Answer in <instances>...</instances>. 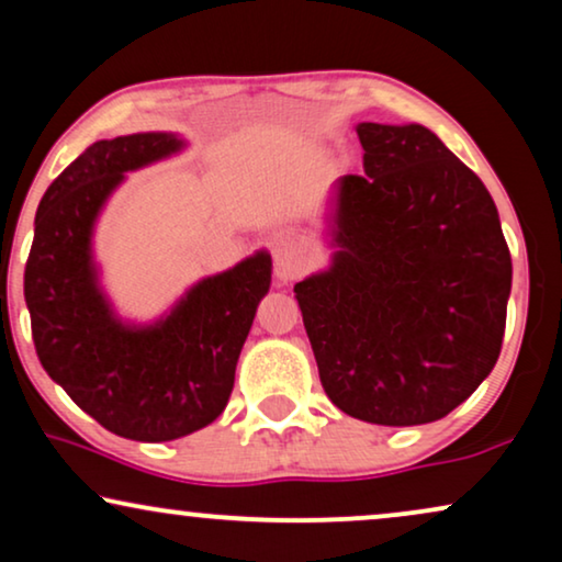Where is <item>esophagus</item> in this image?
<instances>
[{
  "label": "esophagus",
  "instance_id": "esophagus-1",
  "mask_svg": "<svg viewBox=\"0 0 562 562\" xmlns=\"http://www.w3.org/2000/svg\"><path fill=\"white\" fill-rule=\"evenodd\" d=\"M273 258H276V276L279 281L291 283L302 279L310 268V256H306V245L291 235H281L273 240Z\"/></svg>",
  "mask_w": 562,
  "mask_h": 562
}]
</instances>
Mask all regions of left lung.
Returning <instances> with one entry per match:
<instances>
[{
    "mask_svg": "<svg viewBox=\"0 0 562 562\" xmlns=\"http://www.w3.org/2000/svg\"><path fill=\"white\" fill-rule=\"evenodd\" d=\"M356 130L366 176L333 183V260L294 294L337 409L371 425H427L494 371L512 256L488 189L432 130Z\"/></svg>",
    "mask_w": 562,
    "mask_h": 562,
    "instance_id": "8db88e82",
    "label": "left lung"
}]
</instances>
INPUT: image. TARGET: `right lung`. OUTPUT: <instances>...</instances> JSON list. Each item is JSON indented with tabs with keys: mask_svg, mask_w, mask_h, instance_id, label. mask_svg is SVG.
I'll return each instance as SVG.
<instances>
[{
	"mask_svg": "<svg viewBox=\"0 0 562 562\" xmlns=\"http://www.w3.org/2000/svg\"><path fill=\"white\" fill-rule=\"evenodd\" d=\"M187 148L173 133L97 140L50 183L35 214L25 302L37 358L76 406L110 432L168 442L225 412L260 299L268 250L196 281L150 325L125 322L99 283L91 237L125 173Z\"/></svg>",
	"mask_w": 562,
	"mask_h": 562,
	"instance_id": "obj_1",
	"label": "right lung"
}]
</instances>
